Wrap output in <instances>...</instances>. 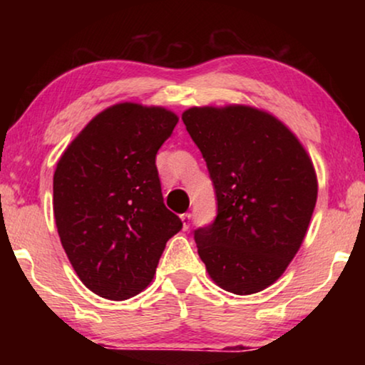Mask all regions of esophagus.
<instances>
[{
	"label": "esophagus",
	"mask_w": 365,
	"mask_h": 365,
	"mask_svg": "<svg viewBox=\"0 0 365 365\" xmlns=\"http://www.w3.org/2000/svg\"><path fill=\"white\" fill-rule=\"evenodd\" d=\"M191 219H192V216H191V214H182V216H181V221H182V227L184 229H187L189 227V224H191Z\"/></svg>",
	"instance_id": "34e87169"
}]
</instances>
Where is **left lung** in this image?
I'll use <instances>...</instances> for the list:
<instances>
[{
  "label": "left lung",
  "instance_id": "obj_1",
  "mask_svg": "<svg viewBox=\"0 0 365 365\" xmlns=\"http://www.w3.org/2000/svg\"><path fill=\"white\" fill-rule=\"evenodd\" d=\"M182 121L217 197L216 221L194 231L199 257L224 291L261 292L307 234L317 201L312 159L281 119L247 104L192 106Z\"/></svg>",
  "mask_w": 365,
  "mask_h": 365
}]
</instances>
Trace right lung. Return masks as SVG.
Listing matches in <instances>:
<instances>
[{
    "label": "right lung",
    "instance_id": "right-lung-1",
    "mask_svg": "<svg viewBox=\"0 0 365 365\" xmlns=\"http://www.w3.org/2000/svg\"><path fill=\"white\" fill-rule=\"evenodd\" d=\"M178 114L118 103L68 144L53 176V211L78 277L98 296L124 301L151 284L182 222L163 202L156 154Z\"/></svg>",
    "mask_w": 365,
    "mask_h": 365
}]
</instances>
